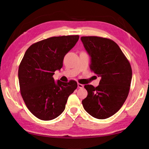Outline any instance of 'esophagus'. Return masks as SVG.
<instances>
[{
	"mask_svg": "<svg viewBox=\"0 0 149 149\" xmlns=\"http://www.w3.org/2000/svg\"><path fill=\"white\" fill-rule=\"evenodd\" d=\"M77 87L79 88H83L84 87V86H83V84H80V83H78V84H77Z\"/></svg>",
	"mask_w": 149,
	"mask_h": 149,
	"instance_id": "34e87169",
	"label": "esophagus"
}]
</instances>
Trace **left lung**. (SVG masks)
<instances>
[{"label":"left lung","instance_id":"1","mask_svg":"<svg viewBox=\"0 0 149 149\" xmlns=\"http://www.w3.org/2000/svg\"><path fill=\"white\" fill-rule=\"evenodd\" d=\"M90 57V69L101 79L99 85H85L88 95L82 101L85 111L98 119L113 116L127 99L132 69L127 58L114 41L98 36L81 38Z\"/></svg>","mask_w":149,"mask_h":149}]
</instances>
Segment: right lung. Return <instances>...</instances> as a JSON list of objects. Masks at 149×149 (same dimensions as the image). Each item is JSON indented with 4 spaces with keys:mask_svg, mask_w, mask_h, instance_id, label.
I'll list each match as a JSON object with an SVG mask.
<instances>
[{
    "mask_svg": "<svg viewBox=\"0 0 149 149\" xmlns=\"http://www.w3.org/2000/svg\"><path fill=\"white\" fill-rule=\"evenodd\" d=\"M79 38L78 35L54 36L33 44L18 68L21 95L31 113L51 120L63 112L68 98L77 87L76 81L56 82V70L63 66L65 56Z\"/></svg>",
    "mask_w": 149,
    "mask_h": 149,
    "instance_id": "obj_1",
    "label": "right lung"
}]
</instances>
